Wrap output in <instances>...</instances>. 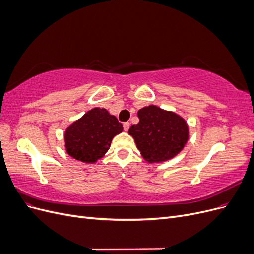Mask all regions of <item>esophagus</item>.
I'll list each match as a JSON object with an SVG mask.
<instances>
[{
    "label": "esophagus",
    "instance_id": "1",
    "mask_svg": "<svg viewBox=\"0 0 254 254\" xmlns=\"http://www.w3.org/2000/svg\"><path fill=\"white\" fill-rule=\"evenodd\" d=\"M123 127H124L125 131H128V129H129V127H130V123H129V122H125L124 124H123Z\"/></svg>",
    "mask_w": 254,
    "mask_h": 254
}]
</instances>
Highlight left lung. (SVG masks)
<instances>
[{
	"instance_id": "8db88e82",
	"label": "left lung",
	"mask_w": 254,
	"mask_h": 254,
	"mask_svg": "<svg viewBox=\"0 0 254 254\" xmlns=\"http://www.w3.org/2000/svg\"><path fill=\"white\" fill-rule=\"evenodd\" d=\"M140 122L129 128L144 160L160 163L176 157L189 140L186 120L173 111H166L155 105L137 111Z\"/></svg>"
}]
</instances>
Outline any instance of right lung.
<instances>
[{"label":"right lung","mask_w":254,"mask_h":254,"mask_svg":"<svg viewBox=\"0 0 254 254\" xmlns=\"http://www.w3.org/2000/svg\"><path fill=\"white\" fill-rule=\"evenodd\" d=\"M123 131L118 119L104 108H93L64 132L66 152L84 163H95L109 150L113 137Z\"/></svg>","instance_id":"1"}]
</instances>
